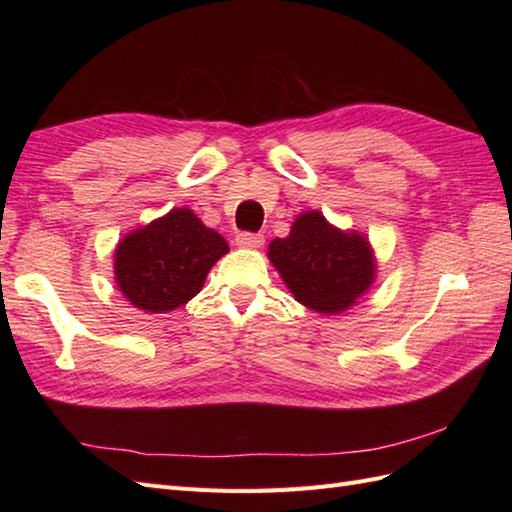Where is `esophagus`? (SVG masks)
Masks as SVG:
<instances>
[{
    "instance_id": "34e87169",
    "label": "esophagus",
    "mask_w": 512,
    "mask_h": 512,
    "mask_svg": "<svg viewBox=\"0 0 512 512\" xmlns=\"http://www.w3.org/2000/svg\"><path fill=\"white\" fill-rule=\"evenodd\" d=\"M235 244L242 248H262L264 246V235L259 233H239L235 237Z\"/></svg>"
}]
</instances>
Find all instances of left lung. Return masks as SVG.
<instances>
[{
  "label": "left lung",
  "instance_id": "1",
  "mask_svg": "<svg viewBox=\"0 0 512 512\" xmlns=\"http://www.w3.org/2000/svg\"><path fill=\"white\" fill-rule=\"evenodd\" d=\"M268 259L295 299L323 314L354 306L376 277V259L367 239L332 226L319 211L301 213L288 237L273 239Z\"/></svg>",
  "mask_w": 512,
  "mask_h": 512
}]
</instances>
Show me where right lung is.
Instances as JSON below:
<instances>
[{
	"instance_id": "add662e5",
	"label": "right lung",
	"mask_w": 512,
	"mask_h": 512,
	"mask_svg": "<svg viewBox=\"0 0 512 512\" xmlns=\"http://www.w3.org/2000/svg\"><path fill=\"white\" fill-rule=\"evenodd\" d=\"M226 239L206 228L191 209H173L125 235L114 253L118 290L136 308L165 314L202 290Z\"/></svg>"
}]
</instances>
